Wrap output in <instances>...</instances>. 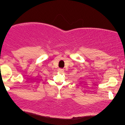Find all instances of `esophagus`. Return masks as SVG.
I'll list each match as a JSON object with an SVG mask.
<instances>
[{"instance_id": "esophagus-1", "label": "esophagus", "mask_w": 125, "mask_h": 125, "mask_svg": "<svg viewBox=\"0 0 125 125\" xmlns=\"http://www.w3.org/2000/svg\"><path fill=\"white\" fill-rule=\"evenodd\" d=\"M58 71H59V72H60V73H62V72H64V70L63 69H61V68H59V69H58Z\"/></svg>"}]
</instances>
